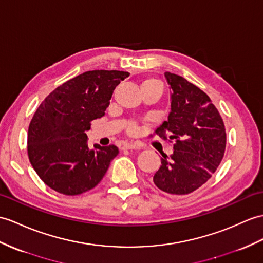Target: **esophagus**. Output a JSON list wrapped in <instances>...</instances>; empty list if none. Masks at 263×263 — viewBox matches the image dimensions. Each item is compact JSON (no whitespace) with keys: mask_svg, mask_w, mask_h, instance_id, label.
Returning <instances> with one entry per match:
<instances>
[{"mask_svg":"<svg viewBox=\"0 0 263 263\" xmlns=\"http://www.w3.org/2000/svg\"><path fill=\"white\" fill-rule=\"evenodd\" d=\"M123 150H132V149H139V145L136 143H125L122 146Z\"/></svg>","mask_w":263,"mask_h":263,"instance_id":"34e87169","label":"esophagus"}]
</instances>
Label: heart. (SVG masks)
<instances>
[{
  "instance_id": "b5f03b06",
  "label": "heart",
  "mask_w": 263,
  "mask_h": 263,
  "mask_svg": "<svg viewBox=\"0 0 263 263\" xmlns=\"http://www.w3.org/2000/svg\"><path fill=\"white\" fill-rule=\"evenodd\" d=\"M148 86H156V87L161 88V84H160L159 81H158V79L148 78V79H145L144 82H142L141 88H142V87H148ZM133 129H134V126H132V130H133Z\"/></svg>"
}]
</instances>
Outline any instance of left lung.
<instances>
[{
    "label": "left lung",
    "mask_w": 263,
    "mask_h": 263,
    "mask_svg": "<svg viewBox=\"0 0 263 263\" xmlns=\"http://www.w3.org/2000/svg\"><path fill=\"white\" fill-rule=\"evenodd\" d=\"M170 89L168 120L156 130L160 138L174 140V152L162 155L154 176L155 185L173 195L193 193L209 180L221 163L227 133L211 99L187 79L166 71Z\"/></svg>",
    "instance_id": "obj_1"
}]
</instances>
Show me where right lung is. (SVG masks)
Masks as SVG:
<instances>
[{
  "label": "right lung",
  "mask_w": 263,
  "mask_h": 263,
  "mask_svg": "<svg viewBox=\"0 0 263 263\" xmlns=\"http://www.w3.org/2000/svg\"><path fill=\"white\" fill-rule=\"evenodd\" d=\"M127 71L89 70L69 79L49 94L30 122L28 156L47 186L60 194H83L103 179L119 154L115 145L94 144L86 131L105 115L113 90Z\"/></svg>",
  "instance_id": "add662e5"
}]
</instances>
